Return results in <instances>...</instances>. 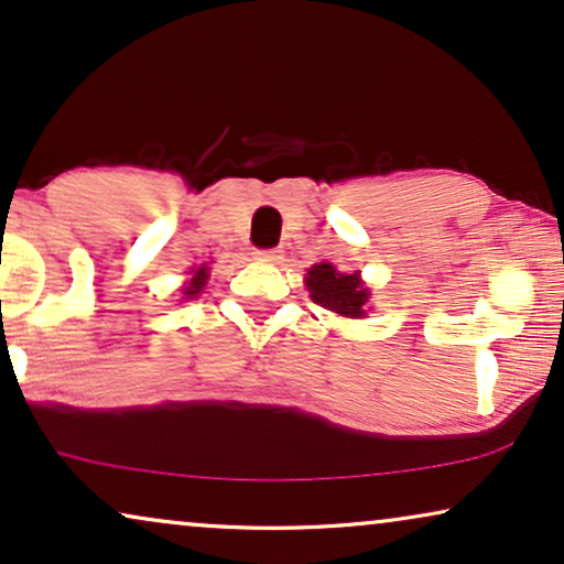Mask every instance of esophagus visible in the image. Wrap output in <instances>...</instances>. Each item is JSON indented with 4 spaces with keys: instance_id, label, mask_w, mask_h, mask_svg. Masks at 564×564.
<instances>
[{
    "instance_id": "obj_1",
    "label": "esophagus",
    "mask_w": 564,
    "mask_h": 564,
    "mask_svg": "<svg viewBox=\"0 0 564 564\" xmlns=\"http://www.w3.org/2000/svg\"><path fill=\"white\" fill-rule=\"evenodd\" d=\"M254 258L262 260V262H281L283 250H278V247H273V250H258V252H254Z\"/></svg>"
}]
</instances>
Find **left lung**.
Here are the masks:
<instances>
[{"label":"left lung","mask_w":564,"mask_h":564,"mask_svg":"<svg viewBox=\"0 0 564 564\" xmlns=\"http://www.w3.org/2000/svg\"><path fill=\"white\" fill-rule=\"evenodd\" d=\"M306 286L312 291V302L329 312L345 314V317H364L366 314L364 306L369 302V291L360 286L358 273H337L329 262H322L310 270Z\"/></svg>","instance_id":"1"}]
</instances>
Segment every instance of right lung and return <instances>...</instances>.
<instances>
[{
    "mask_svg": "<svg viewBox=\"0 0 564 564\" xmlns=\"http://www.w3.org/2000/svg\"><path fill=\"white\" fill-rule=\"evenodd\" d=\"M204 286H206V268H198L195 270V275L191 278V286L185 289V296H195V294H200V291H204Z\"/></svg>",
    "mask_w": 564,
    "mask_h": 564,
    "instance_id": "1",
    "label": "right lung"
}]
</instances>
